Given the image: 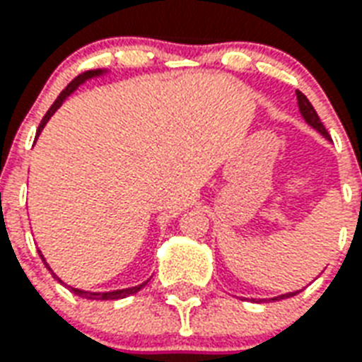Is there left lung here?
Listing matches in <instances>:
<instances>
[{"mask_svg": "<svg viewBox=\"0 0 362 362\" xmlns=\"http://www.w3.org/2000/svg\"><path fill=\"white\" fill-rule=\"evenodd\" d=\"M296 96H298V106H300V112H302L303 119L308 121L315 131H319L325 138H330V134H328V131L325 129V125L321 123V119H319V115H317L315 107L311 106V102L308 100V96L303 95V93H300V90H296ZM296 292H288V294H283V296H277L273 298V300H283V298H291V296H296Z\"/></svg>", "mask_w": 362, "mask_h": 362, "instance_id": "left-lung-1", "label": "left lung"}]
</instances>
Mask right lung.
<instances>
[{
    "label": "right lung",
    "instance_id": "1",
    "mask_svg": "<svg viewBox=\"0 0 362 362\" xmlns=\"http://www.w3.org/2000/svg\"><path fill=\"white\" fill-rule=\"evenodd\" d=\"M100 74H102V70L83 71V74H79V76H77L74 81L68 83V87H66L62 93H60L59 98L54 100V104L49 107V112L45 114V117L41 119L40 127H37V136H40V132L43 131V127L47 125V121L51 119V115L54 114V112H57V110L60 107V104L66 100V96H70L71 93H74V90H76L83 81H87V79H90V77H95V76H100ZM40 256H41V260L45 262L43 255H40ZM45 266H47V264H45ZM47 267H49V266H47ZM49 272H51V267H49ZM52 275H54V273H52ZM54 277H57V275H54ZM57 279H59V277H57ZM144 285H146V283H142V285H138V286H132V288H123V291H114V292H85V291H79V288H71V286H70V291L74 292V294H77V296L87 298V300H119V298H125V296H129V294H134V292H138L140 288H144Z\"/></svg>",
    "mask_w": 362,
    "mask_h": 362
}]
</instances>
